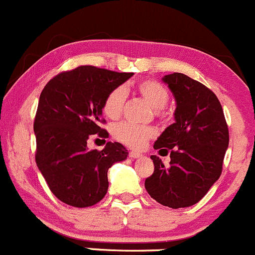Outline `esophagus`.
<instances>
[{
    "instance_id": "1",
    "label": "esophagus",
    "mask_w": 255,
    "mask_h": 255,
    "mask_svg": "<svg viewBox=\"0 0 255 255\" xmlns=\"http://www.w3.org/2000/svg\"><path fill=\"white\" fill-rule=\"evenodd\" d=\"M141 156H142V153L137 152V151H131V152H130V157L131 158H138V157H141Z\"/></svg>"
}]
</instances>
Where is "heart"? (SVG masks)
Wrapping results in <instances>:
<instances>
[{"mask_svg":"<svg viewBox=\"0 0 255 255\" xmlns=\"http://www.w3.org/2000/svg\"><path fill=\"white\" fill-rule=\"evenodd\" d=\"M135 90L148 105L155 110H161L168 102V93L165 87L155 80H142L135 85ZM125 90L115 88L107 95L103 104L105 117L118 120L123 114L125 103ZM113 135L120 142L133 148L142 147L146 141L155 136V130L150 127H137L130 123H122L113 130Z\"/></svg>","mask_w":255,"mask_h":255,"instance_id":"obj_1","label":"heart"}]
</instances>
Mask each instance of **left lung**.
<instances>
[{
    "instance_id": "8db88e82",
    "label": "left lung",
    "mask_w": 255,
    "mask_h": 255,
    "mask_svg": "<svg viewBox=\"0 0 255 255\" xmlns=\"http://www.w3.org/2000/svg\"><path fill=\"white\" fill-rule=\"evenodd\" d=\"M162 82L176 102L175 123L153 143L170 150V166L151 156L155 171L145 181L148 195L170 208L193 206L203 198L222 173L229 133L218 98L197 80L173 73Z\"/></svg>"
}]
</instances>
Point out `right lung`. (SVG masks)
<instances>
[{"label":"right lung","mask_w":255,"mask_h":255,"mask_svg":"<svg viewBox=\"0 0 255 255\" xmlns=\"http://www.w3.org/2000/svg\"><path fill=\"white\" fill-rule=\"evenodd\" d=\"M132 75L82 65L55 75L42 90L33 125L36 162L62 202L78 208L100 202L109 187L108 170L127 160L122 143L109 141L102 151L87 143L90 135L109 136L100 128L104 100Z\"/></svg>","instance_id":"right-lung-1"}]
</instances>
